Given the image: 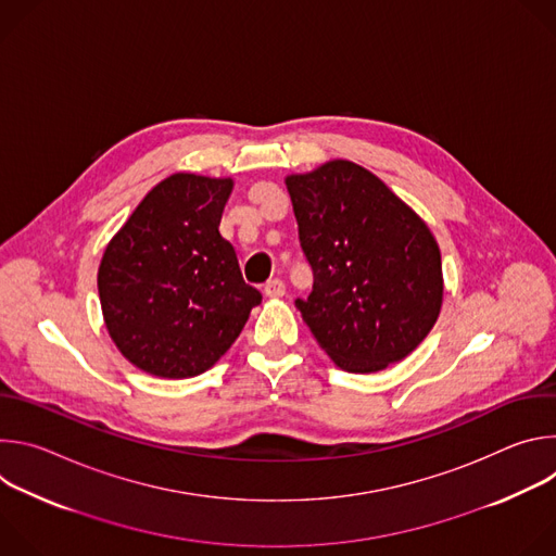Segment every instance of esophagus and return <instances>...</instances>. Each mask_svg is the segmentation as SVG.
<instances>
[{"label": "esophagus", "instance_id": "obj_1", "mask_svg": "<svg viewBox=\"0 0 556 556\" xmlns=\"http://www.w3.org/2000/svg\"><path fill=\"white\" fill-rule=\"evenodd\" d=\"M264 294L266 296H273V299H277V296H283L286 294V283L281 281V279H268L266 283H264Z\"/></svg>", "mask_w": 556, "mask_h": 556}]
</instances>
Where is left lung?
<instances>
[{"label": "left lung", "instance_id": "left-lung-1", "mask_svg": "<svg viewBox=\"0 0 556 556\" xmlns=\"http://www.w3.org/2000/svg\"><path fill=\"white\" fill-rule=\"evenodd\" d=\"M312 292L305 326L352 374L409 356L442 305L440 249L427 224L367 169L332 161L286 180Z\"/></svg>", "mask_w": 556, "mask_h": 556}]
</instances>
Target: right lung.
I'll return each mask as SVG.
<instances>
[{"label":"right lung","mask_w":556,"mask_h":556,"mask_svg":"<svg viewBox=\"0 0 556 556\" xmlns=\"http://www.w3.org/2000/svg\"><path fill=\"white\" fill-rule=\"evenodd\" d=\"M230 180L155 185L105 249L99 294L110 337L138 369L189 378L213 367L262 303L219 235Z\"/></svg>","instance_id":"obj_1"}]
</instances>
